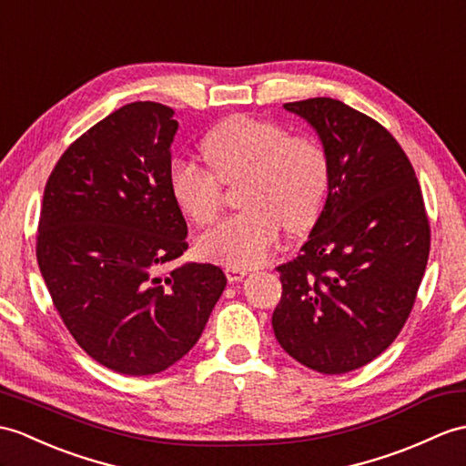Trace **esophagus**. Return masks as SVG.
I'll return each instance as SVG.
<instances>
[{
  "label": "esophagus",
  "mask_w": 466,
  "mask_h": 466,
  "mask_svg": "<svg viewBox=\"0 0 466 466\" xmlns=\"http://www.w3.org/2000/svg\"><path fill=\"white\" fill-rule=\"evenodd\" d=\"M226 278H228V282H242V279L248 276V269L246 268H236V266H226Z\"/></svg>",
  "instance_id": "1"
}]
</instances>
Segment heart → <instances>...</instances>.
Segmentation results:
<instances>
[{"label":"heart","instance_id":"heart-1","mask_svg":"<svg viewBox=\"0 0 466 466\" xmlns=\"http://www.w3.org/2000/svg\"><path fill=\"white\" fill-rule=\"evenodd\" d=\"M214 173L188 158H172L168 190L197 224L220 214L222 182L244 180V212L202 234L204 258L236 268L262 264L288 224L306 230L319 218L329 187V162L316 140L288 137L282 127L236 115L212 128L202 143Z\"/></svg>","mask_w":466,"mask_h":466}]
</instances>
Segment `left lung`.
I'll use <instances>...</instances> for the list:
<instances>
[{
	"label": "left lung",
	"instance_id": "left-lung-1",
	"mask_svg": "<svg viewBox=\"0 0 466 466\" xmlns=\"http://www.w3.org/2000/svg\"><path fill=\"white\" fill-rule=\"evenodd\" d=\"M329 162L319 218L294 262L278 266V343L301 365L341 375L381 355L405 326L431 230L415 170L380 123L341 101L286 103Z\"/></svg>",
	"mask_w": 466,
	"mask_h": 466
}]
</instances>
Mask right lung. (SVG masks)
Returning a JSON list of instances; mask_svg holds the SVG:
<instances>
[{"mask_svg":"<svg viewBox=\"0 0 466 466\" xmlns=\"http://www.w3.org/2000/svg\"><path fill=\"white\" fill-rule=\"evenodd\" d=\"M175 111L137 101L65 150L43 192L37 264L69 333L95 361L155 375L200 339L226 288L187 262V222L168 190Z\"/></svg>","mask_w":466,"mask_h":466,"instance_id":"1","label":"right lung"}]
</instances>
